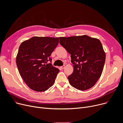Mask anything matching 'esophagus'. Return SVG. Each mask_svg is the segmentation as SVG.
Returning a JSON list of instances; mask_svg holds the SVG:
<instances>
[{"label":"esophagus","mask_w":123,"mask_h":123,"mask_svg":"<svg viewBox=\"0 0 123 123\" xmlns=\"http://www.w3.org/2000/svg\"><path fill=\"white\" fill-rule=\"evenodd\" d=\"M64 68H65V66H62V67H61V68L62 69H63Z\"/></svg>","instance_id":"obj_1"}]
</instances>
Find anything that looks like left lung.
<instances>
[{
	"instance_id": "obj_1",
	"label": "left lung",
	"mask_w": 123,
	"mask_h": 123,
	"mask_svg": "<svg viewBox=\"0 0 123 123\" xmlns=\"http://www.w3.org/2000/svg\"><path fill=\"white\" fill-rule=\"evenodd\" d=\"M60 44L71 55L74 72L68 76L70 84L86 90L95 84L102 74L106 54L98 39L87 35L60 37Z\"/></svg>"
}]
</instances>
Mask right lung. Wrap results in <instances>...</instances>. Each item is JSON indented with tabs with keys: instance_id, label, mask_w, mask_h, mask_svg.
Masks as SVG:
<instances>
[{
	"instance_id": "right-lung-1",
	"label": "right lung",
	"mask_w": 123,
	"mask_h": 123,
	"mask_svg": "<svg viewBox=\"0 0 123 123\" xmlns=\"http://www.w3.org/2000/svg\"><path fill=\"white\" fill-rule=\"evenodd\" d=\"M59 38L33 37L21 43L16 56L21 76L31 89L43 92L54 85L60 70L53 66L49 57Z\"/></svg>"
}]
</instances>
